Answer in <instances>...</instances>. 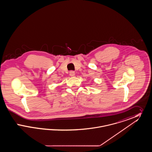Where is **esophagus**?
<instances>
[{
    "instance_id": "1",
    "label": "esophagus",
    "mask_w": 152,
    "mask_h": 152,
    "mask_svg": "<svg viewBox=\"0 0 152 152\" xmlns=\"http://www.w3.org/2000/svg\"><path fill=\"white\" fill-rule=\"evenodd\" d=\"M75 75V72H74L73 71H71L69 72V75H70L71 76H72V77L74 76Z\"/></svg>"
}]
</instances>
